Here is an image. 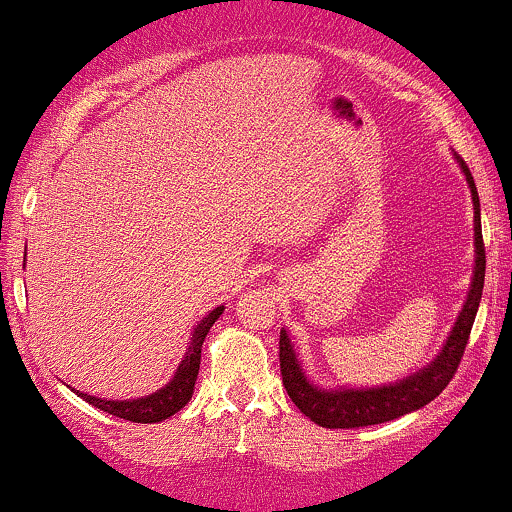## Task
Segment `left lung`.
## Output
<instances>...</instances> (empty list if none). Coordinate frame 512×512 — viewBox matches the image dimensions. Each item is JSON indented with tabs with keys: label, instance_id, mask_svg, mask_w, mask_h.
<instances>
[{
	"label": "left lung",
	"instance_id": "left-lung-1",
	"mask_svg": "<svg viewBox=\"0 0 512 512\" xmlns=\"http://www.w3.org/2000/svg\"><path fill=\"white\" fill-rule=\"evenodd\" d=\"M467 183L472 190L474 202V243H477V267H474V279L467 303L460 312L458 322H455L451 336H448L446 346L436 360L422 372L412 374L403 379L400 384L384 386V389H369V391H322L312 386L295 360L293 346L288 341L286 331H281L279 338V362H281V377L286 386L288 396L298 410L312 422L326 429H355L367 427V424H381L396 420L400 415H408L412 410H420L427 403L439 396V393L451 384V379L458 372L460 360L470 341V331L477 317L479 300H482L484 288V272H486V255H484V238H482V217H479V195L474 178L467 169V164L460 159Z\"/></svg>",
	"mask_w": 512,
	"mask_h": 512
}]
</instances>
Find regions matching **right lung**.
I'll return each instance as SVG.
<instances>
[{
  "instance_id": "add662e5",
  "label": "right lung",
  "mask_w": 512,
  "mask_h": 512,
  "mask_svg": "<svg viewBox=\"0 0 512 512\" xmlns=\"http://www.w3.org/2000/svg\"><path fill=\"white\" fill-rule=\"evenodd\" d=\"M221 312H224V305L212 310L209 315L197 324V329L193 331V338H190V348L183 362L178 365L176 377L159 389L152 396L138 398V400H102L95 396H88V393H78L80 398L88 400L90 405L100 408L109 415L121 417V420L128 422H140V424H152V422H162L166 417L176 415L178 410L186 408V403L193 398V389H195V379L197 372H200V353H202V341H205L207 331L212 329V324L217 322Z\"/></svg>"
}]
</instances>
